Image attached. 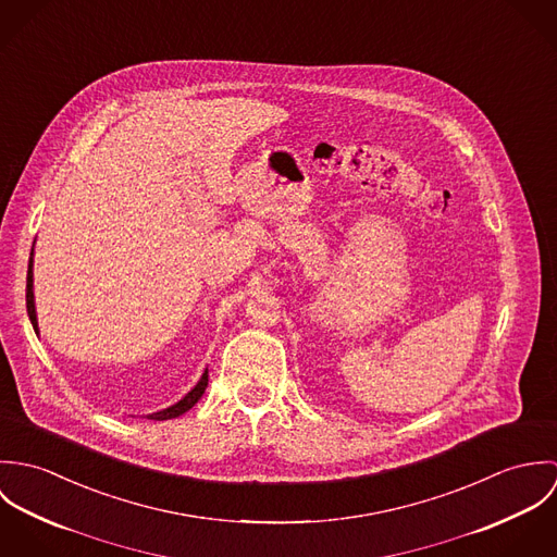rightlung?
Instances as JSON below:
<instances>
[{
	"instance_id": "1",
	"label": "right lung",
	"mask_w": 557,
	"mask_h": 557,
	"mask_svg": "<svg viewBox=\"0 0 557 557\" xmlns=\"http://www.w3.org/2000/svg\"><path fill=\"white\" fill-rule=\"evenodd\" d=\"M25 302H27V315H29V321H32V325H34V330L38 332V321H36V309H34V292H32V259H29V268H27V289H25ZM206 388H208V371L201 375V380H199V384L186 395V397L182 398L180 403H175V405H171V407H166V409H162V411H157V413H152V416H148V418H152V420H171V418H177V416H182L184 411H188L201 395L206 393Z\"/></svg>"
}]
</instances>
